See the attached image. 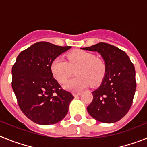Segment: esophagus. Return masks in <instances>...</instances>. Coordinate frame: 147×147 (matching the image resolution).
<instances>
[{
	"label": "esophagus",
	"mask_w": 147,
	"mask_h": 147,
	"mask_svg": "<svg viewBox=\"0 0 147 147\" xmlns=\"http://www.w3.org/2000/svg\"><path fill=\"white\" fill-rule=\"evenodd\" d=\"M73 95H74V97H77V96H80V95H81V93H74Z\"/></svg>",
	"instance_id": "1"
}]
</instances>
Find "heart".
Instances as JSON below:
<instances>
[{"mask_svg":"<svg viewBox=\"0 0 147 147\" xmlns=\"http://www.w3.org/2000/svg\"><path fill=\"white\" fill-rule=\"evenodd\" d=\"M67 62L60 57H56L51 64L53 76L59 82L63 83L75 70L76 77L67 80L65 89L79 92L92 85H96L102 80L105 72L104 61L85 51H76L67 56Z\"/></svg>","mask_w":147,"mask_h":147,"instance_id":"obj_1","label":"heart"}]
</instances>
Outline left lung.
<instances>
[{"label": "left lung", "mask_w": 147, "mask_h": 147, "mask_svg": "<svg viewBox=\"0 0 147 147\" xmlns=\"http://www.w3.org/2000/svg\"><path fill=\"white\" fill-rule=\"evenodd\" d=\"M82 49L98 53L105 65L102 83L92 92L93 99L87 107L88 113L102 123L119 121L130 109L136 93L134 65L124 51L110 44L99 42Z\"/></svg>", "instance_id": "8db88e82"}]
</instances>
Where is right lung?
<instances>
[{"label":"right lung","instance_id":"1","mask_svg":"<svg viewBox=\"0 0 147 147\" xmlns=\"http://www.w3.org/2000/svg\"><path fill=\"white\" fill-rule=\"evenodd\" d=\"M71 48L37 42L20 52L13 65L11 86L18 105L26 116L36 124H54L68 112L74 97L62 90L54 79L51 64Z\"/></svg>","mask_w":147,"mask_h":147}]
</instances>
